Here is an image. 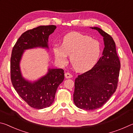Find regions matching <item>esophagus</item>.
Returning <instances> with one entry per match:
<instances>
[{"label": "esophagus", "mask_w": 133, "mask_h": 133, "mask_svg": "<svg viewBox=\"0 0 133 133\" xmlns=\"http://www.w3.org/2000/svg\"><path fill=\"white\" fill-rule=\"evenodd\" d=\"M73 77V75H71L70 73H65V77L66 78H71Z\"/></svg>", "instance_id": "1"}]
</instances>
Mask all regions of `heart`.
<instances>
[{"label": "heart", "mask_w": 133, "mask_h": 133, "mask_svg": "<svg viewBox=\"0 0 133 133\" xmlns=\"http://www.w3.org/2000/svg\"><path fill=\"white\" fill-rule=\"evenodd\" d=\"M54 53L57 62L66 64L70 55L71 66L76 71L84 72L95 66L102 52L98 40L77 32L68 33L63 39L62 45H55Z\"/></svg>", "instance_id": "heart-1"}]
</instances>
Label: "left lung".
I'll use <instances>...</instances> for the list:
<instances>
[{
  "instance_id": "left-lung-1",
  "label": "left lung",
  "mask_w": 133,
  "mask_h": 133,
  "mask_svg": "<svg viewBox=\"0 0 133 133\" xmlns=\"http://www.w3.org/2000/svg\"><path fill=\"white\" fill-rule=\"evenodd\" d=\"M91 29L103 37L104 48L95 66L75 79L74 103L78 108L85 110L98 109L109 100L117 87L120 69L113 39L100 28Z\"/></svg>"
}]
</instances>
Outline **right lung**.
I'll return each instance as SVG.
<instances>
[{
  "label": "right lung",
  "instance_id": "1",
  "mask_svg": "<svg viewBox=\"0 0 133 133\" xmlns=\"http://www.w3.org/2000/svg\"><path fill=\"white\" fill-rule=\"evenodd\" d=\"M56 29L55 25L40 26L27 30L18 39L12 49L10 78L13 86L29 105L36 109L48 107L53 103L56 90L64 80V70L62 69H49L46 75L31 83L22 77L20 62L26 49L37 47L49 48V36Z\"/></svg>",
  "mask_w": 133,
  "mask_h": 133
}]
</instances>
